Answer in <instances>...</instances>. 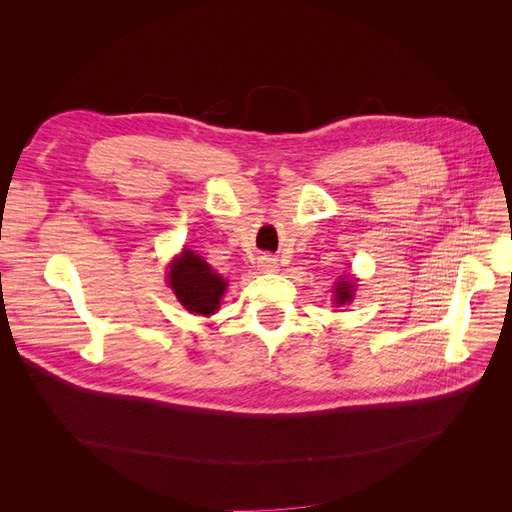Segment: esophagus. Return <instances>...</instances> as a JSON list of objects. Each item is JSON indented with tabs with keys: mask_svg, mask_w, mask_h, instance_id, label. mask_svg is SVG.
I'll return each instance as SVG.
<instances>
[{
	"mask_svg": "<svg viewBox=\"0 0 512 512\" xmlns=\"http://www.w3.org/2000/svg\"><path fill=\"white\" fill-rule=\"evenodd\" d=\"M259 267L263 272H276L278 270V259L272 255H261L259 257Z\"/></svg>",
	"mask_w": 512,
	"mask_h": 512,
	"instance_id": "34e87169",
	"label": "esophagus"
}]
</instances>
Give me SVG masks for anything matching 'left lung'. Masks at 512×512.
<instances>
[{
  "label": "left lung",
  "instance_id": "1",
  "mask_svg": "<svg viewBox=\"0 0 512 512\" xmlns=\"http://www.w3.org/2000/svg\"><path fill=\"white\" fill-rule=\"evenodd\" d=\"M355 288H357V280L353 276H340V282H336V286H334L336 307L351 303L355 297Z\"/></svg>",
  "mask_w": 512,
  "mask_h": 512
}]
</instances>
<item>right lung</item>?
<instances>
[{
  "label": "right lung",
  "instance_id": "add662e5",
  "mask_svg": "<svg viewBox=\"0 0 512 512\" xmlns=\"http://www.w3.org/2000/svg\"><path fill=\"white\" fill-rule=\"evenodd\" d=\"M168 267V284L188 313L213 315L220 309L228 282L201 255L184 249Z\"/></svg>",
  "mask_w": 512,
  "mask_h": 512
}]
</instances>
